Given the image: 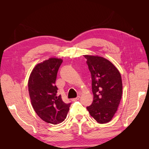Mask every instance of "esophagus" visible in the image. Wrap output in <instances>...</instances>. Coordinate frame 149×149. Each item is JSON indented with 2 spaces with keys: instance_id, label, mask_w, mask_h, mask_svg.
Returning <instances> with one entry per match:
<instances>
[{
  "instance_id": "34e87169",
  "label": "esophagus",
  "mask_w": 149,
  "mask_h": 149,
  "mask_svg": "<svg viewBox=\"0 0 149 149\" xmlns=\"http://www.w3.org/2000/svg\"><path fill=\"white\" fill-rule=\"evenodd\" d=\"M79 97H80V96H78L77 97H76V98H74V99H72L71 100V101H78L79 100Z\"/></svg>"
}]
</instances>
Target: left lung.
<instances>
[{
	"mask_svg": "<svg viewBox=\"0 0 149 149\" xmlns=\"http://www.w3.org/2000/svg\"><path fill=\"white\" fill-rule=\"evenodd\" d=\"M92 79L93 101L87 107L90 115L98 123H109L120 104L123 82L118 68L102 56L84 55Z\"/></svg>",
	"mask_w": 149,
	"mask_h": 149,
	"instance_id": "left-lung-1",
	"label": "left lung"
}]
</instances>
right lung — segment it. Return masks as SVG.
Instances as JSON below:
<instances>
[{"mask_svg":"<svg viewBox=\"0 0 149 149\" xmlns=\"http://www.w3.org/2000/svg\"><path fill=\"white\" fill-rule=\"evenodd\" d=\"M63 60L49 58L36 65L29 79V92L31 105L43 121L58 124L67 116L71 103L66 104L58 94L55 81Z\"/></svg>","mask_w":149,"mask_h":149,"instance_id":"add662e5","label":"right lung"}]
</instances>
